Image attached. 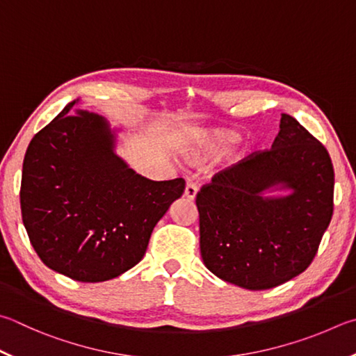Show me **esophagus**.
Wrapping results in <instances>:
<instances>
[{
    "label": "esophagus",
    "instance_id": "1",
    "mask_svg": "<svg viewBox=\"0 0 356 356\" xmlns=\"http://www.w3.org/2000/svg\"><path fill=\"white\" fill-rule=\"evenodd\" d=\"M196 195H197V185L193 184V182L186 184V186H185V197L193 200V199L196 197Z\"/></svg>",
    "mask_w": 356,
    "mask_h": 356
}]
</instances>
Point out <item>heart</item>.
I'll use <instances>...</instances> for the list:
<instances>
[{"mask_svg": "<svg viewBox=\"0 0 356 356\" xmlns=\"http://www.w3.org/2000/svg\"><path fill=\"white\" fill-rule=\"evenodd\" d=\"M238 134L232 131H215L209 134L204 140L202 146L197 149V157L204 156H218V154H222L229 151L232 146L238 143Z\"/></svg>", "mask_w": 356, "mask_h": 356, "instance_id": "1", "label": "heart"}]
</instances>
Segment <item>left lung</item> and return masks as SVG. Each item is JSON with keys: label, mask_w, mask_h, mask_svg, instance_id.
Returning a JSON list of instances; mask_svg holds the SVG:
<instances>
[{"label": "left lung", "mask_w": 356, "mask_h": 356, "mask_svg": "<svg viewBox=\"0 0 356 356\" xmlns=\"http://www.w3.org/2000/svg\"><path fill=\"white\" fill-rule=\"evenodd\" d=\"M280 183L289 197L264 198ZM334 171L325 146L282 113L270 149L215 174L196 196L200 255L224 282L260 291L302 274L333 216Z\"/></svg>", "instance_id": "left-lung-1"}]
</instances>
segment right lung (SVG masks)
I'll return each instance as SVG.
<instances>
[{"mask_svg":"<svg viewBox=\"0 0 356 356\" xmlns=\"http://www.w3.org/2000/svg\"><path fill=\"white\" fill-rule=\"evenodd\" d=\"M73 101L26 151L20 205L32 248L49 269L77 282H106L134 268L185 180H149L115 156L99 115Z\"/></svg>","mask_w":356,"mask_h":356,"instance_id":"add662e5","label":"right lung"}]
</instances>
